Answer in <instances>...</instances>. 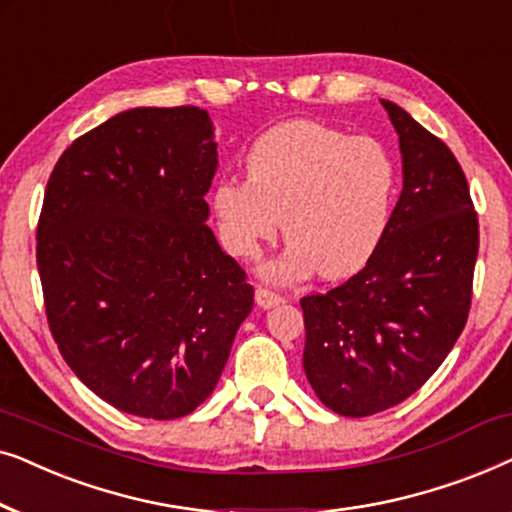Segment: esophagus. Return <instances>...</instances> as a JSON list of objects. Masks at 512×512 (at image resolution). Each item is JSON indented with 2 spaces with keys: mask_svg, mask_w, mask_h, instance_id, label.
<instances>
[{
  "mask_svg": "<svg viewBox=\"0 0 512 512\" xmlns=\"http://www.w3.org/2000/svg\"><path fill=\"white\" fill-rule=\"evenodd\" d=\"M256 303L261 305L263 310H270V307L284 303V298L279 296V293H275V291L263 289V286H258V289H256Z\"/></svg>",
  "mask_w": 512,
  "mask_h": 512,
  "instance_id": "1",
  "label": "esophagus"
}]
</instances>
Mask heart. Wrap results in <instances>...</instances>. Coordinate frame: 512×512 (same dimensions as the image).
<instances>
[{"label": "heart", "instance_id": "heart-1", "mask_svg": "<svg viewBox=\"0 0 512 512\" xmlns=\"http://www.w3.org/2000/svg\"><path fill=\"white\" fill-rule=\"evenodd\" d=\"M247 179H221L212 212L223 247L254 256L284 219L289 247L265 265L270 279L317 270L342 279L366 268L382 247L398 193L394 158L380 139L317 121L275 125L251 144Z\"/></svg>", "mask_w": 512, "mask_h": 512}]
</instances>
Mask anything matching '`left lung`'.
Instances as JSON below:
<instances>
[{
    "instance_id": "1",
    "label": "left lung",
    "mask_w": 512,
    "mask_h": 512,
    "mask_svg": "<svg viewBox=\"0 0 512 512\" xmlns=\"http://www.w3.org/2000/svg\"><path fill=\"white\" fill-rule=\"evenodd\" d=\"M403 160V191L382 247L342 286L300 300L303 368L342 417L394 408L436 373L464 331L478 214L454 153L382 100Z\"/></svg>"
}]
</instances>
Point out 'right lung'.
<instances>
[{
	"mask_svg": "<svg viewBox=\"0 0 512 512\" xmlns=\"http://www.w3.org/2000/svg\"><path fill=\"white\" fill-rule=\"evenodd\" d=\"M219 167L198 107H137L48 179L37 265L62 359L114 408L177 419L212 394L254 286L207 226Z\"/></svg>",
	"mask_w": 512,
	"mask_h": 512,
	"instance_id": "right-lung-1",
	"label": "right lung"
}]
</instances>
